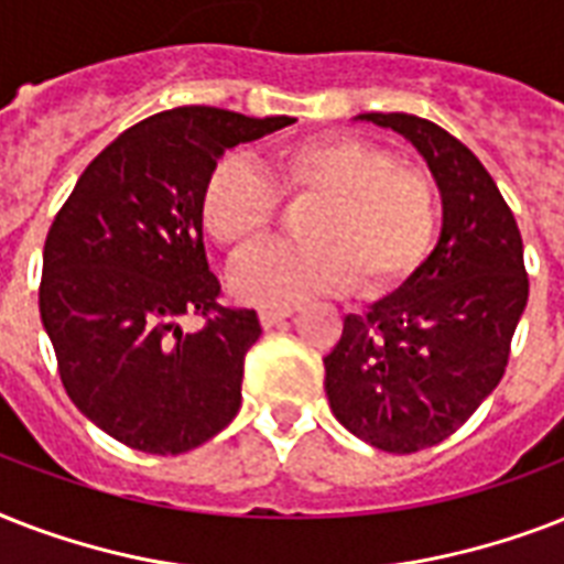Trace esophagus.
<instances>
[{"mask_svg": "<svg viewBox=\"0 0 564 564\" xmlns=\"http://www.w3.org/2000/svg\"><path fill=\"white\" fill-rule=\"evenodd\" d=\"M286 316H292L290 307H281V310H272V307H263L260 310V325L263 327H274L278 322H283Z\"/></svg>", "mask_w": 564, "mask_h": 564, "instance_id": "obj_1", "label": "esophagus"}]
</instances>
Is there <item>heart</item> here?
<instances>
[{
	"instance_id": "heart-1",
	"label": "heart",
	"mask_w": 564,
	"mask_h": 564,
	"mask_svg": "<svg viewBox=\"0 0 564 564\" xmlns=\"http://www.w3.org/2000/svg\"><path fill=\"white\" fill-rule=\"evenodd\" d=\"M278 195L316 198L299 246H265L228 274L230 292L257 307L351 286L386 295L419 272L438 234V198L421 170L354 134H322L278 149L269 181L239 161H221L202 189V221L228 251L263 242L278 219Z\"/></svg>"
}]
</instances>
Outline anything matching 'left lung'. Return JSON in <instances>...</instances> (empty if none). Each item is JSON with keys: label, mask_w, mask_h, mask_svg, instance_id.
<instances>
[{"label": "left lung", "mask_w": 564, "mask_h": 564, "mask_svg": "<svg viewBox=\"0 0 564 564\" xmlns=\"http://www.w3.org/2000/svg\"><path fill=\"white\" fill-rule=\"evenodd\" d=\"M424 158L442 195V230L410 281L345 316L325 357L336 421L386 454L445 442L471 419L509 360L530 281L516 216L471 149L412 113H360Z\"/></svg>", "instance_id": "left-lung-1"}]
</instances>
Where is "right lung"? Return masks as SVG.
<instances>
[{
    "label": "right lung",
    "mask_w": 564,
    "mask_h": 564,
    "mask_svg": "<svg viewBox=\"0 0 564 564\" xmlns=\"http://www.w3.org/2000/svg\"><path fill=\"white\" fill-rule=\"evenodd\" d=\"M292 117L172 108L119 134L84 170L43 248L40 318L66 394L122 445L175 456L234 421L254 310L219 304L202 189L228 149ZM187 312L208 325L180 327Z\"/></svg>",
    "instance_id": "right-lung-1"
}]
</instances>
